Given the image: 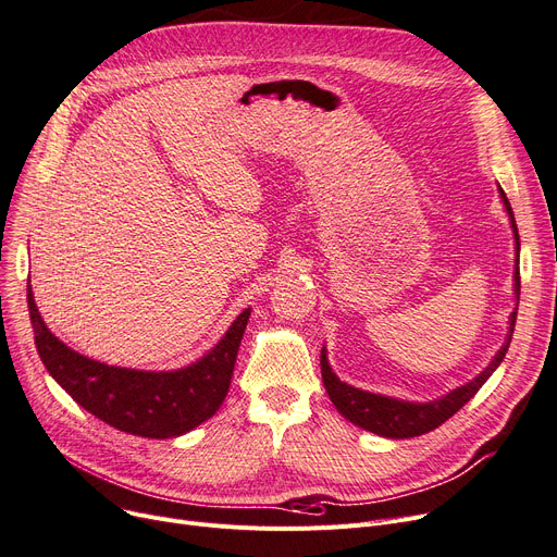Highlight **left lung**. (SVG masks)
Returning <instances> with one entry per match:
<instances>
[{
	"label": "left lung",
	"instance_id": "1",
	"mask_svg": "<svg viewBox=\"0 0 557 557\" xmlns=\"http://www.w3.org/2000/svg\"><path fill=\"white\" fill-rule=\"evenodd\" d=\"M500 198L505 203V210L509 214V224L511 231H515V239H517V267H515V295H517V308H519V295H521V276H519V231H517V221H515V212H511V206L507 201V196L503 189ZM517 308L515 313L509 315V331L507 338L503 343V347L498 349V354L494 356V361L484 368V372H480L473 382L463 384L455 391H450L448 395H443L438 399H432V403H405V399H395V397H386V395H376V393H368L361 388H354L345 382H341L336 372L331 370L329 359H326V349H322L320 354V366H322V382L324 388L331 397V403L336 405V409L349 420L354 425H359L376 436H386V438H411V436H420L428 434L432 430H436L441 422H446L450 416H455L469 399L482 388V384L494 374V370L500 366V361L505 359L507 347L511 343V333H515V322H517Z\"/></svg>",
	"mask_w": 557,
	"mask_h": 557
}]
</instances>
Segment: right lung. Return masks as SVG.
<instances>
[{
	"instance_id": "right-lung-1",
	"label": "right lung",
	"mask_w": 557,
	"mask_h": 557,
	"mask_svg": "<svg viewBox=\"0 0 557 557\" xmlns=\"http://www.w3.org/2000/svg\"><path fill=\"white\" fill-rule=\"evenodd\" d=\"M27 304L38 356L57 384L107 425L148 438L181 436L216 413L228 393L237 349L251 315V308L242 310L226 336L196 363L148 372L86 359L63 345L42 322L29 281Z\"/></svg>"
}]
</instances>
